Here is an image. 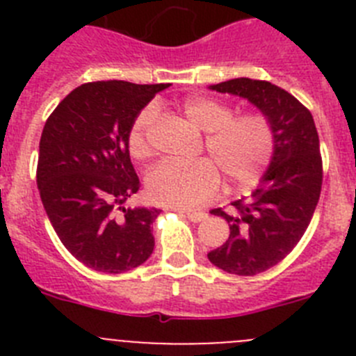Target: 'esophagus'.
I'll list each match as a JSON object with an SVG mask.
<instances>
[{
  "label": "esophagus",
  "instance_id": "obj_1",
  "mask_svg": "<svg viewBox=\"0 0 356 356\" xmlns=\"http://www.w3.org/2000/svg\"><path fill=\"white\" fill-rule=\"evenodd\" d=\"M180 212H184L185 216H187L188 221H193V222H201L207 219L205 212H193V210H180Z\"/></svg>",
  "mask_w": 356,
  "mask_h": 356
}]
</instances>
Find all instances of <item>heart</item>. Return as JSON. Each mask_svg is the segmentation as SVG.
Listing matches in <instances>:
<instances>
[{
    "mask_svg": "<svg viewBox=\"0 0 356 356\" xmlns=\"http://www.w3.org/2000/svg\"><path fill=\"white\" fill-rule=\"evenodd\" d=\"M181 112L194 127L207 131L205 147L210 159L196 162H160L146 178L153 201L175 209H196L210 200L221 185L248 188L260 180L275 155V128L264 114L234 115L232 106L212 97L191 96ZM155 110L147 106L135 118L128 135V149L135 159L149 155V128ZM220 169L217 170L216 168Z\"/></svg>",
    "mask_w": 356,
    "mask_h": 356,
    "instance_id": "heart-1",
    "label": "heart"
}]
</instances>
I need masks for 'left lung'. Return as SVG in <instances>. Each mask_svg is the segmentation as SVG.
<instances>
[{
	"label": "left lung",
	"mask_w": 356,
	"mask_h": 356,
	"mask_svg": "<svg viewBox=\"0 0 356 356\" xmlns=\"http://www.w3.org/2000/svg\"><path fill=\"white\" fill-rule=\"evenodd\" d=\"M210 89L248 99L275 128V155L250 201L212 210L229 237L209 260L229 275L254 276L282 262L310 225L323 185L319 135L310 110L271 81L235 78Z\"/></svg>",
	"instance_id": "obj_1"
}]
</instances>
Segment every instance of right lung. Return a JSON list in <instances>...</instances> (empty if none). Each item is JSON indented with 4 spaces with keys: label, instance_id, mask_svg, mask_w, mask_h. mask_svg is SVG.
I'll return each mask as SVG.
<instances>
[{
    "label": "right lung",
    "instance_id": "right-lung-1",
    "mask_svg": "<svg viewBox=\"0 0 356 356\" xmlns=\"http://www.w3.org/2000/svg\"><path fill=\"white\" fill-rule=\"evenodd\" d=\"M169 83L122 80L83 83L44 124L37 187L49 222L83 266L119 275L146 262L155 248L156 209H127L140 187L128 149L135 118Z\"/></svg>",
    "mask_w": 356,
    "mask_h": 356
}]
</instances>
